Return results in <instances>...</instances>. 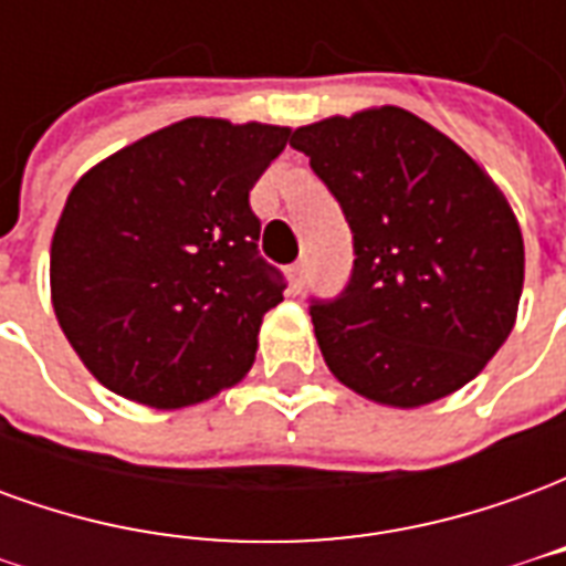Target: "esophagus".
<instances>
[{"label":"esophagus","instance_id":"34e87169","mask_svg":"<svg viewBox=\"0 0 566 566\" xmlns=\"http://www.w3.org/2000/svg\"><path fill=\"white\" fill-rule=\"evenodd\" d=\"M287 279H291V287L296 291H303V282H306V263H294L291 270H287Z\"/></svg>","mask_w":566,"mask_h":566}]
</instances>
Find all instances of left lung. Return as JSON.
<instances>
[{"label": "left lung", "mask_w": 566, "mask_h": 566, "mask_svg": "<svg viewBox=\"0 0 566 566\" xmlns=\"http://www.w3.org/2000/svg\"><path fill=\"white\" fill-rule=\"evenodd\" d=\"M355 233V270L312 303L321 355L345 388L394 409L473 381L512 333L524 284L515 211L491 175L406 108L294 129Z\"/></svg>", "instance_id": "8db88e82"}]
</instances>
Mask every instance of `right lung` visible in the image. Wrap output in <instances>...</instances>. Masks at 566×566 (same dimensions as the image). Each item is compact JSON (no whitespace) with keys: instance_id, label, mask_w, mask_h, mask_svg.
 Masks as SVG:
<instances>
[{"instance_id":"right-lung-1","label":"right lung","mask_w":566,"mask_h":566,"mask_svg":"<svg viewBox=\"0 0 566 566\" xmlns=\"http://www.w3.org/2000/svg\"><path fill=\"white\" fill-rule=\"evenodd\" d=\"M291 127L185 117L72 187L51 239V303L81 364L154 409L245 379L282 275L258 254L251 187Z\"/></svg>"}]
</instances>
